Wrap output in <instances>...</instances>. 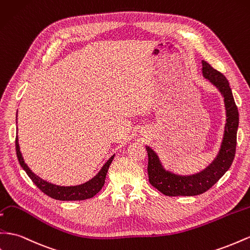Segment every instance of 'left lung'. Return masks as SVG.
<instances>
[{"instance_id": "1", "label": "left lung", "mask_w": 250, "mask_h": 250, "mask_svg": "<svg viewBox=\"0 0 250 250\" xmlns=\"http://www.w3.org/2000/svg\"><path fill=\"white\" fill-rule=\"evenodd\" d=\"M202 73L224 99L226 123L223 139L217 156L203 170L192 174H179L166 169L158 153L146 146L148 152V177L150 184L168 197L177 195H198L207 191L223 177L232 164L237 146V131L239 126V111L234 103L232 91L227 79L213 69L205 61H202Z\"/></svg>"}]
</instances>
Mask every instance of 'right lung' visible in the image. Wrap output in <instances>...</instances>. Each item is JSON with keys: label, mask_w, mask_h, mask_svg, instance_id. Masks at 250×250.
Masks as SVG:
<instances>
[{"label": "right lung", "mask_w": 250, "mask_h": 250, "mask_svg": "<svg viewBox=\"0 0 250 250\" xmlns=\"http://www.w3.org/2000/svg\"><path fill=\"white\" fill-rule=\"evenodd\" d=\"M16 150L20 165H21V167L26 171V173L28 174V177L31 179L33 183H35L45 194L48 195V197L60 201H82L94 197V195L102 189V187L104 186L107 171H108V168L114 158L113 154V156H111L108 159V161L103 165V167L101 168V170L94 175L92 179L85 182V183L75 186H60L52 184L50 182H47L42 178H40L35 172H32V170L25 163L22 152L20 150L18 137L16 138Z\"/></svg>", "instance_id": "obj_1"}]
</instances>
